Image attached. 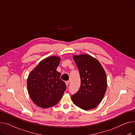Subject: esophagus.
<instances>
[{
    "mask_svg": "<svg viewBox=\"0 0 135 135\" xmlns=\"http://www.w3.org/2000/svg\"><path fill=\"white\" fill-rule=\"evenodd\" d=\"M65 83H66V86H68L69 85V82L68 81H66V82H65Z\"/></svg>",
    "mask_w": 135,
    "mask_h": 135,
    "instance_id": "esophagus-1",
    "label": "esophagus"
}]
</instances>
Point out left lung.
<instances>
[{"label":"left lung","instance_id":"8db88e82","mask_svg":"<svg viewBox=\"0 0 135 135\" xmlns=\"http://www.w3.org/2000/svg\"><path fill=\"white\" fill-rule=\"evenodd\" d=\"M78 68L80 87L71 97L72 101L84 110L95 108L101 102L107 89V76L99 61L87 54L74 56Z\"/></svg>","mask_w":135,"mask_h":135}]
</instances>
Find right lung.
I'll list each match as a JSON object with an SVG mask.
<instances>
[{
  "label": "right lung",
  "instance_id": "obj_1",
  "mask_svg": "<svg viewBox=\"0 0 135 135\" xmlns=\"http://www.w3.org/2000/svg\"><path fill=\"white\" fill-rule=\"evenodd\" d=\"M60 58L50 56L40 61L30 73L27 79V89L32 101L42 108L56 104L66 89L65 83L56 70Z\"/></svg>",
  "mask_w": 135,
  "mask_h": 135
}]
</instances>
